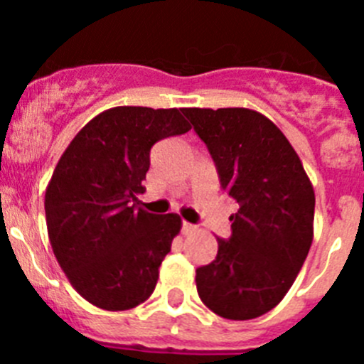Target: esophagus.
<instances>
[{
  "instance_id": "34e87169",
  "label": "esophagus",
  "mask_w": 364,
  "mask_h": 364,
  "mask_svg": "<svg viewBox=\"0 0 364 364\" xmlns=\"http://www.w3.org/2000/svg\"><path fill=\"white\" fill-rule=\"evenodd\" d=\"M197 231V226H193V224H189V222H182V233L184 235H191Z\"/></svg>"
}]
</instances>
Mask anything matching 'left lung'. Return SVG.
Masks as SVG:
<instances>
[{"instance_id": "left-lung-1", "label": "left lung", "mask_w": 364, "mask_h": 364, "mask_svg": "<svg viewBox=\"0 0 364 364\" xmlns=\"http://www.w3.org/2000/svg\"><path fill=\"white\" fill-rule=\"evenodd\" d=\"M208 146L222 189L239 204L231 237L197 269V291L224 319L264 315L284 299L314 240L315 193L277 125L246 107L182 109Z\"/></svg>"}]
</instances>
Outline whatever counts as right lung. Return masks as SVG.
Instances as JSON below:
<instances>
[{
	"mask_svg": "<svg viewBox=\"0 0 364 364\" xmlns=\"http://www.w3.org/2000/svg\"><path fill=\"white\" fill-rule=\"evenodd\" d=\"M189 129L178 109L112 107L83 125L58 160L45 189L50 246L74 290L95 306L131 310L153 294L182 220L134 202L146 191L151 147Z\"/></svg>",
	"mask_w": 364,
	"mask_h": 364,
	"instance_id": "obj_1",
	"label": "right lung"
}]
</instances>
